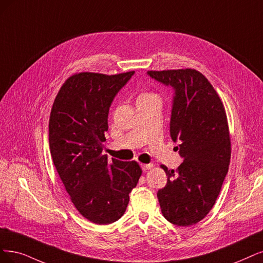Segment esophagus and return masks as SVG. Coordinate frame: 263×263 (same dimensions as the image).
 I'll use <instances>...</instances> for the list:
<instances>
[{
    "instance_id": "34e87169",
    "label": "esophagus",
    "mask_w": 263,
    "mask_h": 263,
    "mask_svg": "<svg viewBox=\"0 0 263 263\" xmlns=\"http://www.w3.org/2000/svg\"><path fill=\"white\" fill-rule=\"evenodd\" d=\"M152 168H153V163H146V164L143 163V164H142V169H143V171H145V172H146V171L149 170V169H152Z\"/></svg>"
}]
</instances>
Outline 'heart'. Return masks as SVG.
<instances>
[{"instance_id":"b5f03b06","label":"heart","mask_w":263,"mask_h":263,"mask_svg":"<svg viewBox=\"0 0 263 263\" xmlns=\"http://www.w3.org/2000/svg\"><path fill=\"white\" fill-rule=\"evenodd\" d=\"M139 99H158V96L154 93H144L139 97Z\"/></svg>"}]
</instances>
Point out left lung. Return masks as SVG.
<instances>
[{
	"label": "left lung",
	"instance_id": "8db88e82",
	"mask_svg": "<svg viewBox=\"0 0 263 263\" xmlns=\"http://www.w3.org/2000/svg\"><path fill=\"white\" fill-rule=\"evenodd\" d=\"M171 86L170 137L183 162L166 172V186L157 197L163 217L189 227L205 218L219 196L231 159V140L224 106L207 78L195 69L147 71Z\"/></svg>",
	"mask_w": 263,
	"mask_h": 263
}]
</instances>
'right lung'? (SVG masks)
<instances>
[{
	"mask_svg": "<svg viewBox=\"0 0 263 263\" xmlns=\"http://www.w3.org/2000/svg\"><path fill=\"white\" fill-rule=\"evenodd\" d=\"M133 74H73L51 110L48 143L54 166L77 210L96 224L123 216L142 174L137 161H108L102 154L110 105Z\"/></svg>",
	"mask_w": 263,
	"mask_h": 263,
	"instance_id": "right-lung-1",
	"label": "right lung"
}]
</instances>
